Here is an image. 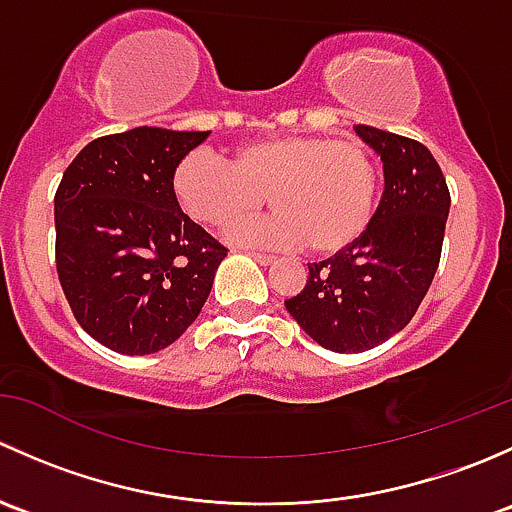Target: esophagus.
Here are the masks:
<instances>
[{
	"label": "esophagus",
	"instance_id": "1",
	"mask_svg": "<svg viewBox=\"0 0 512 512\" xmlns=\"http://www.w3.org/2000/svg\"><path fill=\"white\" fill-rule=\"evenodd\" d=\"M250 257L260 262V265H270V262H275V255H267V252H250Z\"/></svg>",
	"mask_w": 512,
	"mask_h": 512
}]
</instances>
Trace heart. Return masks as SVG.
Returning a JSON list of instances; mask_svg holds the SVG:
<instances>
[{
    "label": "heart",
    "mask_w": 512,
    "mask_h": 512,
    "mask_svg": "<svg viewBox=\"0 0 512 512\" xmlns=\"http://www.w3.org/2000/svg\"><path fill=\"white\" fill-rule=\"evenodd\" d=\"M175 203L205 227L227 230L267 203V223L235 232L242 242L304 247L319 257L352 247L369 230L379 193V165L359 138L289 133L242 143L220 160L190 151L170 175Z\"/></svg>",
    "instance_id": "1"
}]
</instances>
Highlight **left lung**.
Wrapping results in <instances>:
<instances>
[{
	"mask_svg": "<svg viewBox=\"0 0 512 512\" xmlns=\"http://www.w3.org/2000/svg\"><path fill=\"white\" fill-rule=\"evenodd\" d=\"M356 133L384 160V193L359 242L309 265L287 312L324 349L359 354L406 327L441 262L451 193L423 143L374 126Z\"/></svg>",
	"mask_w": 512,
	"mask_h": 512,
	"instance_id": "1",
	"label": "left lung"
}]
</instances>
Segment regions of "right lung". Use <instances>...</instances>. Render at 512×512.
Listing matches in <instances>:
<instances>
[{"label":"right lung","instance_id":"obj_1","mask_svg":"<svg viewBox=\"0 0 512 512\" xmlns=\"http://www.w3.org/2000/svg\"><path fill=\"white\" fill-rule=\"evenodd\" d=\"M210 131L141 126L91 141L54 195L56 272L76 322L103 347L143 356L198 319L227 255L175 203V163Z\"/></svg>","mask_w":512,"mask_h":512}]
</instances>
